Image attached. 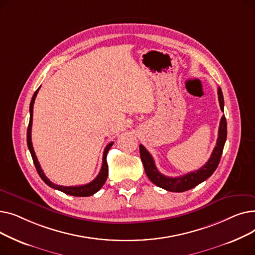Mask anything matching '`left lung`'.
<instances>
[{"mask_svg": "<svg viewBox=\"0 0 255 255\" xmlns=\"http://www.w3.org/2000/svg\"><path fill=\"white\" fill-rule=\"evenodd\" d=\"M218 100L220 104V109L223 112L224 99H223V94L220 88H218ZM226 135H227V125H226L225 116H223L220 120L217 143L215 148H214L212 155L208 160V162L203 167H200L197 170L191 171L189 173H186L184 176L176 177V178H171V177L162 175V173L157 169L152 155L146 151V149L142 144H139L140 158H141L146 176H148L150 181L154 183L156 186L160 187V188L162 189H165L167 191L184 192L194 188L195 186H197L198 184L210 178L213 175V172L216 170L220 162L224 143L226 140Z\"/></svg>", "mask_w": 255, "mask_h": 255, "instance_id": "left-lung-1", "label": "left lung"}]
</instances>
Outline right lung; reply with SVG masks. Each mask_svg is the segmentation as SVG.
Wrapping results in <instances>:
<instances>
[{
	"label": "right lung",
	"mask_w": 255,
	"mask_h": 255,
	"mask_svg": "<svg viewBox=\"0 0 255 255\" xmlns=\"http://www.w3.org/2000/svg\"><path fill=\"white\" fill-rule=\"evenodd\" d=\"M40 88L37 89V91L34 93V95L32 97L31 103H30V122H29V126H28V131H26V142H28V148L30 150V153L32 155L33 158V161L35 164V167L37 169L38 175L40 176L43 180V182L45 184H47L49 187L53 189H57L59 191H62L66 194H69L72 196H91L93 194H95L97 191L100 190L101 187L104 185L107 176H109V165H107L106 162V156H107V152L112 148V145L114 144V141L110 142L105 146L104 152H103V158H102V165H101V169L98 173V176L94 179L92 182H90L89 184L86 185H82V186H60V185H56L53 184L52 182H50L46 176L44 175V172L40 166L39 162H38V159L35 155L34 152V148H33V144H32V136H31V131H32V122H33V105L35 102V98L37 96V93L39 91Z\"/></svg>",
	"instance_id": "add662e5"
}]
</instances>
